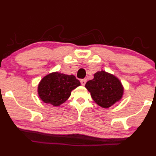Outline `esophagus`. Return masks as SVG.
Masks as SVG:
<instances>
[{
    "label": "esophagus",
    "mask_w": 156,
    "mask_h": 156,
    "mask_svg": "<svg viewBox=\"0 0 156 156\" xmlns=\"http://www.w3.org/2000/svg\"><path fill=\"white\" fill-rule=\"evenodd\" d=\"M80 83H81V84L82 85H84V84H86L87 83V79H82V80H80Z\"/></svg>",
    "instance_id": "obj_1"
}]
</instances>
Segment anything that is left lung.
Returning a JSON list of instances; mask_svg holds the SVG:
<instances>
[{
    "label": "left lung",
    "mask_w": 156,
    "mask_h": 156,
    "mask_svg": "<svg viewBox=\"0 0 156 156\" xmlns=\"http://www.w3.org/2000/svg\"><path fill=\"white\" fill-rule=\"evenodd\" d=\"M85 87L94 102L102 108H109L120 101L124 94L119 79L103 70L94 73V79L86 83Z\"/></svg>",
    "instance_id": "obj_1"
}]
</instances>
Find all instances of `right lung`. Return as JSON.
<instances>
[{"mask_svg": "<svg viewBox=\"0 0 156 156\" xmlns=\"http://www.w3.org/2000/svg\"><path fill=\"white\" fill-rule=\"evenodd\" d=\"M80 85V81L73 75L53 72L39 83L38 94L44 103L58 107L69 98L72 91Z\"/></svg>", "mask_w": 156, "mask_h": 156, "instance_id": "obj_1", "label": "right lung"}]
</instances>
